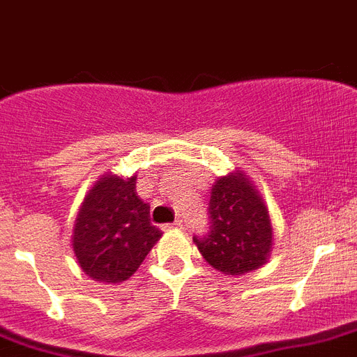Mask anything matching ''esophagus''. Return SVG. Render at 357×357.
<instances>
[{
    "instance_id": "esophagus-1",
    "label": "esophagus",
    "mask_w": 357,
    "mask_h": 357,
    "mask_svg": "<svg viewBox=\"0 0 357 357\" xmlns=\"http://www.w3.org/2000/svg\"><path fill=\"white\" fill-rule=\"evenodd\" d=\"M178 227H182V222H181V220L173 222V224H167V225H164V229H178Z\"/></svg>"
}]
</instances>
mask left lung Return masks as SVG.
Listing matches in <instances>:
<instances>
[{
	"label": "left lung",
	"mask_w": 357,
	"mask_h": 357,
	"mask_svg": "<svg viewBox=\"0 0 357 357\" xmlns=\"http://www.w3.org/2000/svg\"><path fill=\"white\" fill-rule=\"evenodd\" d=\"M209 218V233L193 242L213 269L242 276L267 264L274 236L271 213L248 173L234 169L216 178Z\"/></svg>",
	"instance_id": "left-lung-1"
}]
</instances>
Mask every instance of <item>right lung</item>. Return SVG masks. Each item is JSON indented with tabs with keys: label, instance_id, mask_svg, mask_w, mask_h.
I'll return each instance as SVG.
<instances>
[{
	"label": "right lung",
	"instance_id": "obj_1",
	"mask_svg": "<svg viewBox=\"0 0 357 357\" xmlns=\"http://www.w3.org/2000/svg\"><path fill=\"white\" fill-rule=\"evenodd\" d=\"M135 181V175H100L79 208L72 248L79 267L96 282L130 278L162 236L149 222V206L137 195Z\"/></svg>",
	"mask_w": 357,
	"mask_h": 357
}]
</instances>
